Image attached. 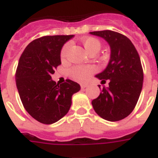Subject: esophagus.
Returning a JSON list of instances; mask_svg holds the SVG:
<instances>
[{"label":"esophagus","mask_w":158,"mask_h":158,"mask_svg":"<svg viewBox=\"0 0 158 158\" xmlns=\"http://www.w3.org/2000/svg\"><path fill=\"white\" fill-rule=\"evenodd\" d=\"M80 86H81V89H85V88L87 87L88 84H82L81 85H80Z\"/></svg>","instance_id":"34e87169"}]
</instances>
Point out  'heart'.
Wrapping results in <instances>:
<instances>
[{"label":"heart","mask_w":158,"mask_h":158,"mask_svg":"<svg viewBox=\"0 0 158 158\" xmlns=\"http://www.w3.org/2000/svg\"><path fill=\"white\" fill-rule=\"evenodd\" d=\"M82 43H83L84 49L86 50V51L89 55L92 52H94V51L98 52L99 49H100V42L98 41L97 39H95V38H92V37L85 38V39L82 40ZM69 48V44H65L62 48L61 53H60V56H61L62 59H64L66 56ZM94 72L95 68L94 66L76 65L69 69V75L74 80L80 82V83H84V82L87 81L90 75Z\"/></svg>","instance_id":"obj_1"}]
</instances>
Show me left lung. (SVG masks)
Masks as SVG:
<instances>
[{
	"label": "left lung",
	"mask_w": 158,
	"mask_h": 158,
	"mask_svg": "<svg viewBox=\"0 0 158 158\" xmlns=\"http://www.w3.org/2000/svg\"><path fill=\"white\" fill-rule=\"evenodd\" d=\"M90 34L105 40L111 50L106 69L96 74L102 83L108 79L109 87L102 89L99 96L92 101L93 108L105 120H122L134 109L143 89L140 57L132 41L122 34L108 30Z\"/></svg>",
	"instance_id": "1"
}]
</instances>
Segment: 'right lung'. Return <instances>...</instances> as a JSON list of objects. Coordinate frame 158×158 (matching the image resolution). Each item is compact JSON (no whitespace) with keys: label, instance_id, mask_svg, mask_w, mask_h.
Returning <instances> with one entry per match:
<instances>
[{"label":"right lung","instance_id":"right-lung-1","mask_svg":"<svg viewBox=\"0 0 158 158\" xmlns=\"http://www.w3.org/2000/svg\"><path fill=\"white\" fill-rule=\"evenodd\" d=\"M74 35H47L35 40L20 56L15 83L20 100L28 114L38 122L52 124L70 108L72 96L80 90L78 83L66 79L56 84L51 79L61 64L60 51Z\"/></svg>","mask_w":158,"mask_h":158}]
</instances>
